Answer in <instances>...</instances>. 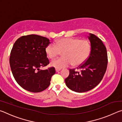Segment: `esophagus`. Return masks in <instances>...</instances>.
<instances>
[{"label":"esophagus","mask_w":122,"mask_h":122,"mask_svg":"<svg viewBox=\"0 0 122 122\" xmlns=\"http://www.w3.org/2000/svg\"><path fill=\"white\" fill-rule=\"evenodd\" d=\"M61 69H57V68H55V71H56V72H58L59 71H60Z\"/></svg>","instance_id":"esophagus-1"}]
</instances>
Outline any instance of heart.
<instances>
[{"mask_svg": "<svg viewBox=\"0 0 122 122\" xmlns=\"http://www.w3.org/2000/svg\"><path fill=\"white\" fill-rule=\"evenodd\" d=\"M46 54L49 59H54L63 52L62 58L57 59L51 62V66L55 68L61 69L68 67L81 65L89 56L91 44L86 39L77 38H63L56 41V45L50 44L45 49Z\"/></svg>", "mask_w": 122, "mask_h": 122, "instance_id": "b5f03b06", "label": "heart"}]
</instances>
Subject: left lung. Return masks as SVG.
<instances>
[{"instance_id":"obj_1","label":"left lung","mask_w":122,"mask_h":122,"mask_svg":"<svg viewBox=\"0 0 122 122\" xmlns=\"http://www.w3.org/2000/svg\"><path fill=\"white\" fill-rule=\"evenodd\" d=\"M91 44V51L86 62L78 67L81 71L69 69V75L65 79L66 86L77 92L90 90L100 83L106 73L108 56L106 46L95 35L88 36Z\"/></svg>"}]
</instances>
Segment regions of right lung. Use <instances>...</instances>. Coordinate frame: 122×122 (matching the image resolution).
I'll use <instances>...</instances> for the list:
<instances>
[{
	"label": "right lung",
	"instance_id": "obj_1",
	"mask_svg": "<svg viewBox=\"0 0 122 122\" xmlns=\"http://www.w3.org/2000/svg\"><path fill=\"white\" fill-rule=\"evenodd\" d=\"M49 44L48 39L36 34L22 36L14 44L10 57V67L15 81L24 89L39 92L50 85L55 68L40 69L49 63L45 51Z\"/></svg>",
	"mask_w": 122,
	"mask_h": 122
}]
</instances>
